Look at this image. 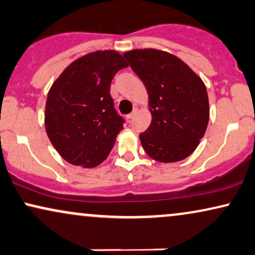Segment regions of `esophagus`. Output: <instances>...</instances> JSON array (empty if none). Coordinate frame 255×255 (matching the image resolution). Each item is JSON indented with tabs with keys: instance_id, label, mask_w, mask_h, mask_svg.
Returning <instances> with one entry per match:
<instances>
[{
	"instance_id": "esophagus-1",
	"label": "esophagus",
	"mask_w": 255,
	"mask_h": 255,
	"mask_svg": "<svg viewBox=\"0 0 255 255\" xmlns=\"http://www.w3.org/2000/svg\"><path fill=\"white\" fill-rule=\"evenodd\" d=\"M137 112H138V109H134V110H133V111H132L130 115H128V116H127V117H128V120H131V118H133V117H134V116H135V115H137Z\"/></svg>"
}]
</instances>
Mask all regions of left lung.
Segmentation results:
<instances>
[{
	"instance_id": "obj_1",
	"label": "left lung",
	"mask_w": 255,
	"mask_h": 255,
	"mask_svg": "<svg viewBox=\"0 0 255 255\" xmlns=\"http://www.w3.org/2000/svg\"><path fill=\"white\" fill-rule=\"evenodd\" d=\"M123 56L148 94L151 124L139 134L152 159L176 163L193 153L210 120L203 79L183 59L158 49H133Z\"/></svg>"
}]
</instances>
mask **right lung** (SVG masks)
<instances>
[{
  "mask_svg": "<svg viewBox=\"0 0 255 255\" xmlns=\"http://www.w3.org/2000/svg\"><path fill=\"white\" fill-rule=\"evenodd\" d=\"M127 67L116 50L89 52L70 63L52 83L45 103V131L68 163L92 168L108 158L123 130L110 84L116 72Z\"/></svg>",
  "mask_w": 255,
  "mask_h": 255,
  "instance_id": "obj_1",
  "label": "right lung"
}]
</instances>
